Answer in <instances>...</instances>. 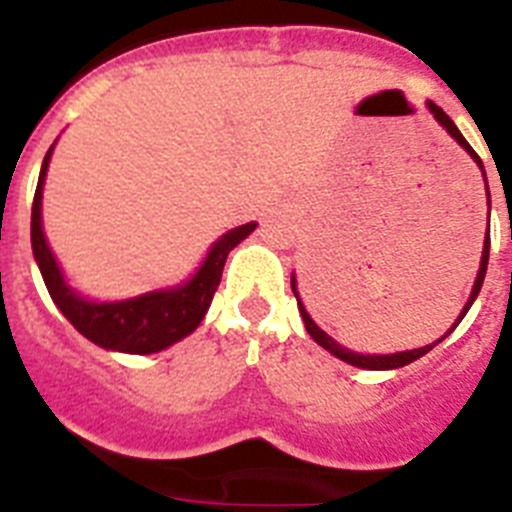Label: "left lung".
Masks as SVG:
<instances>
[{
  "instance_id": "8db88e82",
  "label": "left lung",
  "mask_w": 512,
  "mask_h": 512,
  "mask_svg": "<svg viewBox=\"0 0 512 512\" xmlns=\"http://www.w3.org/2000/svg\"><path fill=\"white\" fill-rule=\"evenodd\" d=\"M428 108H430V113L435 115V121L441 123V126L446 128L448 133H451L453 139L459 141V144L464 146L466 151H469V157L474 159V162L479 164V170H482V159H479V154H477V151L471 149V146H469V141H466L464 136H461V131H459V128L453 126V121H451V118H448V115L443 113V110L438 108V105H435V102H428ZM484 182H487V180H484ZM487 198H490V190H487ZM487 260H490V231H487V237H484V250H482V262H479V273H477V281H474V288H471V296H469V301H466L464 311H461V317L456 319V324H459L461 319H464V314H466V311H469V306L474 304V299H477V296H479V291H482L484 273H487ZM291 288H293V296H296V301H299V311H301V317H304L306 332H309V335L314 337V340H317L319 345H322L324 350H330L332 355H337V358H340V361L350 363V366H358V368H371V371H386V368H402V366H407V363H412V361H417V358H422V355H425V353H430V350H433L435 345H438V342H441L443 337L448 335V332H451V330H456V324H453L451 330H448L446 335L441 337V340H435L433 345H425V348L407 350V353H394V355H361V353H353V350H348V348H342V345H337V342L332 340V337L327 335V332H322V330H319L317 324H314V319H311L309 314H306L304 304H301V299H299V293H296V278H291Z\"/></svg>"
}]
</instances>
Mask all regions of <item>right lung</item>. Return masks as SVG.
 <instances>
[{
    "mask_svg": "<svg viewBox=\"0 0 512 512\" xmlns=\"http://www.w3.org/2000/svg\"><path fill=\"white\" fill-rule=\"evenodd\" d=\"M51 149H48L46 159H43L38 188H35L33 216H30V239H33L35 262L41 268V275L43 281H46L48 293H51L53 304L59 306L61 314L87 340H92L95 345L108 350L146 355L170 348L172 342L188 337L201 324V319L206 317L208 306L213 301V293H216V288L221 283L226 257H229V252L244 237H250L255 224H244L239 229H231L229 234H224L219 242L213 244V250L208 252L201 270L185 286L172 288V291L144 293L139 299L118 301V304H92V301L82 299V296H77V293L66 286L61 268L53 260L46 237H43L41 198Z\"/></svg>",
    "mask_w": 512,
    "mask_h": 512,
    "instance_id": "right-lung-1",
    "label": "right lung"
}]
</instances>
